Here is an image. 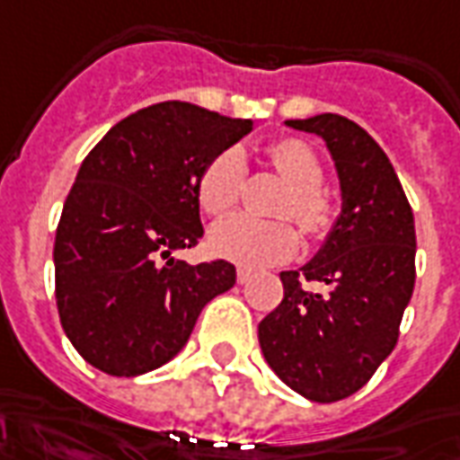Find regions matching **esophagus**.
<instances>
[{
  "label": "esophagus",
  "instance_id": "1",
  "mask_svg": "<svg viewBox=\"0 0 460 460\" xmlns=\"http://www.w3.org/2000/svg\"><path fill=\"white\" fill-rule=\"evenodd\" d=\"M249 279H252V272L244 270V267H239V270H236V282H239V285H246Z\"/></svg>",
  "mask_w": 460,
  "mask_h": 460
}]
</instances>
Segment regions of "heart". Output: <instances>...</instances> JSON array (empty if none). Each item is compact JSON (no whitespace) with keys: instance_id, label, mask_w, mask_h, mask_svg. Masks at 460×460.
I'll return each mask as SVG.
<instances>
[{"instance_id":"heart-1","label":"heart","mask_w":460,"mask_h":460,"mask_svg":"<svg viewBox=\"0 0 460 460\" xmlns=\"http://www.w3.org/2000/svg\"><path fill=\"white\" fill-rule=\"evenodd\" d=\"M267 160L282 181L288 193L279 200L278 216L295 218L310 236L323 234L333 221V203L321 190L323 165L318 155L300 139H278L267 147ZM246 163L242 150L229 147L218 152L200 170L196 196L208 216L229 214L242 196ZM300 236L288 221H260L252 216H231L211 231V249L218 257L242 267H270L293 257Z\"/></svg>"}]
</instances>
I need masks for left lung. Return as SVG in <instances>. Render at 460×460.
I'll return each instance as SVG.
<instances>
[{
    "label": "left lung",
    "instance_id": "1",
    "mask_svg": "<svg viewBox=\"0 0 460 460\" xmlns=\"http://www.w3.org/2000/svg\"><path fill=\"white\" fill-rule=\"evenodd\" d=\"M285 124L325 142L341 214L308 264L279 272L285 297L260 323V346L297 394L339 402L372 379L397 343L415 288V218L389 157L357 121L318 114Z\"/></svg>",
    "mask_w": 460,
    "mask_h": 460
}]
</instances>
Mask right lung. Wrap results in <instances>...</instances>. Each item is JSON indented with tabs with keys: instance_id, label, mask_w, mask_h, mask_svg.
<instances>
[{
	"instance_id": "add662e5",
	"label": "right lung",
	"mask_w": 460,
	"mask_h": 460,
	"mask_svg": "<svg viewBox=\"0 0 460 460\" xmlns=\"http://www.w3.org/2000/svg\"><path fill=\"white\" fill-rule=\"evenodd\" d=\"M252 132L196 103L163 102L88 152L56 231V303L91 367L139 376L188 343L200 310L236 282L231 261L175 260L203 236L200 170Z\"/></svg>"
}]
</instances>
